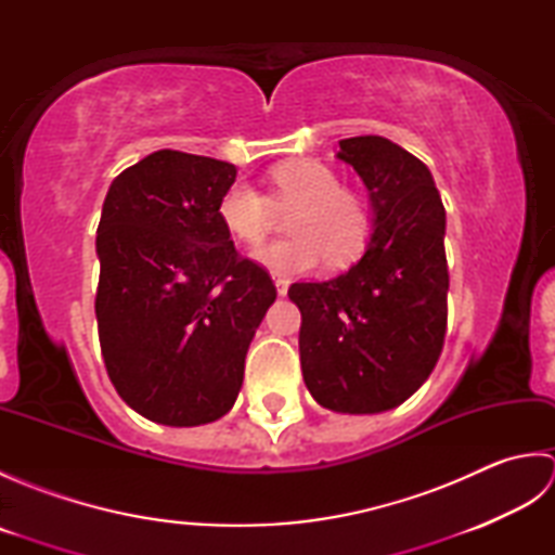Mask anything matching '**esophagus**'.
Instances as JSON below:
<instances>
[{
  "mask_svg": "<svg viewBox=\"0 0 555 555\" xmlns=\"http://www.w3.org/2000/svg\"><path fill=\"white\" fill-rule=\"evenodd\" d=\"M276 281V293L279 296H286L288 293V281L286 279H274Z\"/></svg>",
  "mask_w": 555,
  "mask_h": 555,
  "instance_id": "obj_1",
  "label": "esophagus"
}]
</instances>
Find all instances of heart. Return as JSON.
I'll use <instances>...</instances> for the list:
<instances>
[{
	"label": "heart",
	"instance_id": "b5f03b06",
	"mask_svg": "<svg viewBox=\"0 0 555 555\" xmlns=\"http://www.w3.org/2000/svg\"><path fill=\"white\" fill-rule=\"evenodd\" d=\"M269 197L247 183H233L219 199V217L241 243L257 247L276 223V211H297L288 219L293 238L271 243L255 259L271 274L296 276L317 269L326 257L346 267L362 255L372 235V215L364 199L344 191L338 173L317 159L286 162L269 176Z\"/></svg>",
	"mask_w": 555,
	"mask_h": 555
}]
</instances>
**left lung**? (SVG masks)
<instances>
[{"mask_svg": "<svg viewBox=\"0 0 555 555\" xmlns=\"http://www.w3.org/2000/svg\"><path fill=\"white\" fill-rule=\"evenodd\" d=\"M370 191L374 233L360 262L293 284L302 379L326 410L374 415L403 403L441 356L448 320L446 209L431 171L382 135L340 140Z\"/></svg>", "mask_w": 555, "mask_h": 555, "instance_id": "obj_1", "label": "left lung"}]
</instances>
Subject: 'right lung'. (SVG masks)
<instances>
[{"instance_id": "right-lung-1", "label": "right lung", "mask_w": 555, "mask_h": 555, "mask_svg": "<svg viewBox=\"0 0 555 555\" xmlns=\"http://www.w3.org/2000/svg\"><path fill=\"white\" fill-rule=\"evenodd\" d=\"M235 167L159 150L121 171L98 227L100 348L116 391L167 427L227 415L276 288L235 253L219 199Z\"/></svg>"}]
</instances>
